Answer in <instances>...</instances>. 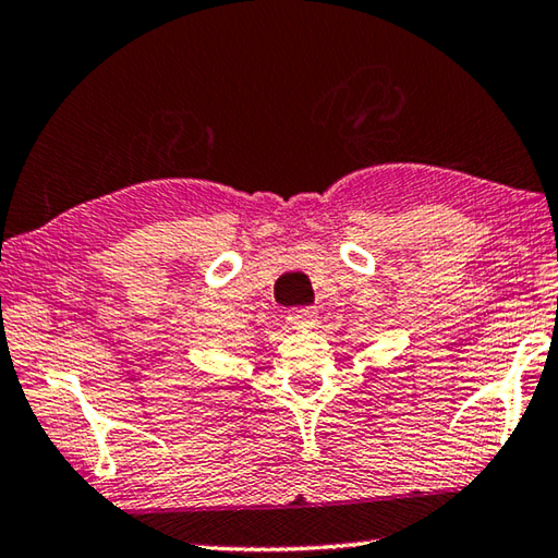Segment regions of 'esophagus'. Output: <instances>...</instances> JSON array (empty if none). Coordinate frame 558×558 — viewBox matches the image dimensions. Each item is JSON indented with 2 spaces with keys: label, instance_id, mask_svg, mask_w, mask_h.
<instances>
[{
  "label": "esophagus",
  "instance_id": "esophagus-1",
  "mask_svg": "<svg viewBox=\"0 0 558 558\" xmlns=\"http://www.w3.org/2000/svg\"><path fill=\"white\" fill-rule=\"evenodd\" d=\"M315 311L313 307H295V311L288 313V323L293 327H300V330H307V327L315 325Z\"/></svg>",
  "mask_w": 558,
  "mask_h": 558
}]
</instances>
